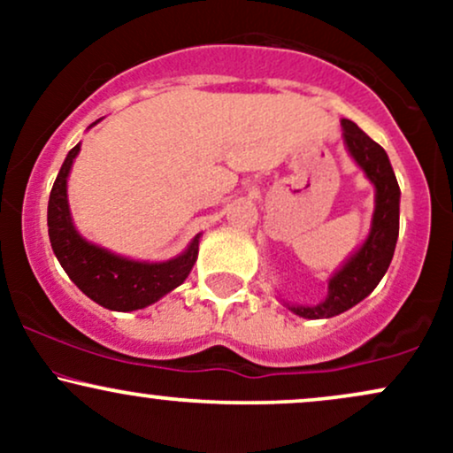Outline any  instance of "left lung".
Here are the masks:
<instances>
[{"label":"left lung","mask_w":453,"mask_h":453,"mask_svg":"<svg viewBox=\"0 0 453 453\" xmlns=\"http://www.w3.org/2000/svg\"><path fill=\"white\" fill-rule=\"evenodd\" d=\"M341 126L351 159L375 185V211L368 236L332 274L327 280V296L319 304H292L283 300L292 313L304 319H327L362 303L388 273L398 241L400 187L388 153L349 119H342Z\"/></svg>","instance_id":"8db88e82"}]
</instances>
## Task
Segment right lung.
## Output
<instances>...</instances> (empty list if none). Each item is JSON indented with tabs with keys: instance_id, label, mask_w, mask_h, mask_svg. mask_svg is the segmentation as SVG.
Here are the masks:
<instances>
[{
	"instance_id": "obj_1",
	"label": "right lung",
	"mask_w": 453,
	"mask_h": 453,
	"mask_svg": "<svg viewBox=\"0 0 453 453\" xmlns=\"http://www.w3.org/2000/svg\"><path fill=\"white\" fill-rule=\"evenodd\" d=\"M100 121L91 123L89 129ZM78 153L81 142L67 153L49 197V238L55 257L72 283L104 309L129 313L157 303L189 277L202 234L187 244L180 256L165 262H140L87 241L76 230L67 202V176Z\"/></svg>"
}]
</instances>
